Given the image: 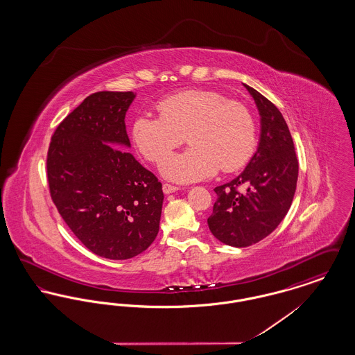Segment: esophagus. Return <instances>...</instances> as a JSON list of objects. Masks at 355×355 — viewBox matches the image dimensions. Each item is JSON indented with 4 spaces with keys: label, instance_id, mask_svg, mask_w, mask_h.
<instances>
[{
    "label": "esophagus",
    "instance_id": "34e87169",
    "mask_svg": "<svg viewBox=\"0 0 355 355\" xmlns=\"http://www.w3.org/2000/svg\"><path fill=\"white\" fill-rule=\"evenodd\" d=\"M178 189H180L178 186L170 185V184H164V185H162V190H164V193H165V194L174 193V191H177Z\"/></svg>",
    "mask_w": 355,
    "mask_h": 355
}]
</instances>
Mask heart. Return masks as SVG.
Listing matches in <instances>:
<instances>
[{"label":"heart","mask_w":355,"mask_h":355,"mask_svg":"<svg viewBox=\"0 0 355 355\" xmlns=\"http://www.w3.org/2000/svg\"><path fill=\"white\" fill-rule=\"evenodd\" d=\"M159 116L142 113L132 125L137 150L153 164L162 162L187 138L185 153L168 158L162 174L175 182H193L218 170L242 169L257 146L255 121L249 107L217 90L190 89L157 103Z\"/></svg>","instance_id":"1"}]
</instances>
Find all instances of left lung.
I'll use <instances>...</instances> for the list:
<instances>
[{
  "label": "left lung",
  "mask_w": 355,
  "mask_h": 355,
  "mask_svg": "<svg viewBox=\"0 0 355 355\" xmlns=\"http://www.w3.org/2000/svg\"><path fill=\"white\" fill-rule=\"evenodd\" d=\"M245 86L261 114L259 145L246 169L214 189L217 201L207 218L213 236L236 248L259 242L281 223L298 180V159L286 121L272 102Z\"/></svg>",
  "instance_id": "8db88e82"
}]
</instances>
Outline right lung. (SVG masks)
Returning a JSON list of instances; mask_svg holds the SVG:
<instances>
[{"label":"right lung","mask_w":355,"mask_h":355,"mask_svg":"<svg viewBox=\"0 0 355 355\" xmlns=\"http://www.w3.org/2000/svg\"><path fill=\"white\" fill-rule=\"evenodd\" d=\"M132 92L87 96L57 126L46 157L51 201L92 253L129 259L159 229L162 184L126 150Z\"/></svg>","instance_id":"right-lung-1"}]
</instances>
